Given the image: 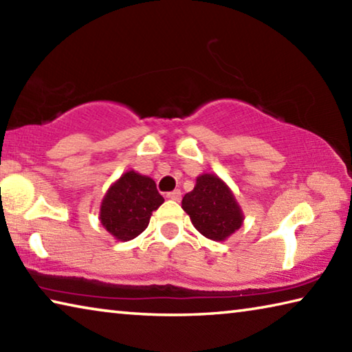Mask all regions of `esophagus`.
Listing matches in <instances>:
<instances>
[{
  "instance_id": "esophagus-1",
  "label": "esophagus",
  "mask_w": 352,
  "mask_h": 352,
  "mask_svg": "<svg viewBox=\"0 0 352 352\" xmlns=\"http://www.w3.org/2000/svg\"><path fill=\"white\" fill-rule=\"evenodd\" d=\"M166 197L168 199H170V200H180L182 199V192H180V189H174V190H170V192H168L166 194Z\"/></svg>"
}]
</instances>
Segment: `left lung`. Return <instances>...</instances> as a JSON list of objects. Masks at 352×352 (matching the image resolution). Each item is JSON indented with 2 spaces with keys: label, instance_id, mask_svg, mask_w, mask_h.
<instances>
[{
  "label": "left lung",
  "instance_id": "left-lung-1",
  "mask_svg": "<svg viewBox=\"0 0 352 352\" xmlns=\"http://www.w3.org/2000/svg\"><path fill=\"white\" fill-rule=\"evenodd\" d=\"M182 208L190 222L211 241H225L242 225V211L230 188L219 177L205 174L184 195Z\"/></svg>",
  "mask_w": 352,
  "mask_h": 352
}]
</instances>
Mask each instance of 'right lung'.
I'll list each match as a JSON object with an SVG mask.
<instances>
[{
  "label": "right lung",
  "instance_id": "add662e5",
  "mask_svg": "<svg viewBox=\"0 0 352 352\" xmlns=\"http://www.w3.org/2000/svg\"><path fill=\"white\" fill-rule=\"evenodd\" d=\"M163 201L152 178L129 170L102 200L100 223L119 241L135 239L147 228L152 211Z\"/></svg>",
  "mask_w": 352,
  "mask_h": 352
}]
</instances>
